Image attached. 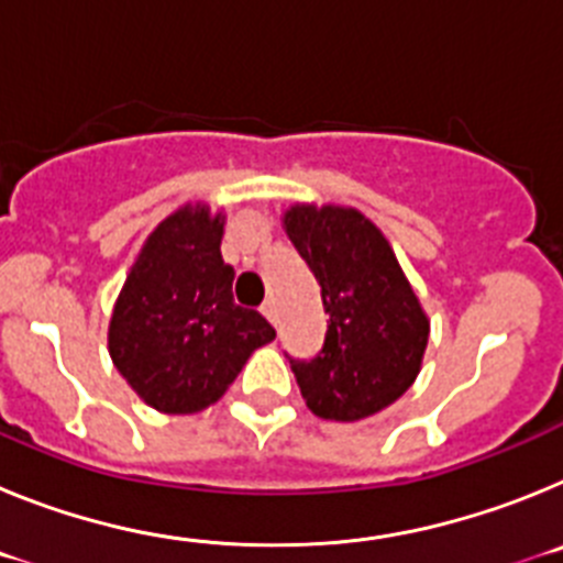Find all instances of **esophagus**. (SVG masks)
Here are the masks:
<instances>
[{"instance_id": "esophagus-1", "label": "esophagus", "mask_w": 563, "mask_h": 563, "mask_svg": "<svg viewBox=\"0 0 563 563\" xmlns=\"http://www.w3.org/2000/svg\"><path fill=\"white\" fill-rule=\"evenodd\" d=\"M262 316H265L267 321H276V301H273V298H267L265 305H262Z\"/></svg>"}]
</instances>
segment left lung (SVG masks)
Listing matches in <instances>:
<instances>
[{"label": "left lung", "mask_w": 563, "mask_h": 563, "mask_svg": "<svg viewBox=\"0 0 563 563\" xmlns=\"http://www.w3.org/2000/svg\"><path fill=\"white\" fill-rule=\"evenodd\" d=\"M287 236L321 287L324 346L290 357L307 409L352 422L386 409L415 383L429 343V318L389 242L352 208L296 206Z\"/></svg>", "instance_id": "obj_1"}]
</instances>
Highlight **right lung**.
Here are the masks:
<instances>
[{
	"mask_svg": "<svg viewBox=\"0 0 563 563\" xmlns=\"http://www.w3.org/2000/svg\"><path fill=\"white\" fill-rule=\"evenodd\" d=\"M220 245V213H172L146 239L109 321L114 369L166 415L220 400L247 355L276 338L262 312L233 301L236 273Z\"/></svg>",
	"mask_w": 563,
	"mask_h": 563,
	"instance_id": "1",
	"label": "right lung"
}]
</instances>
